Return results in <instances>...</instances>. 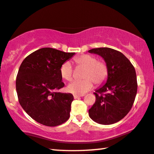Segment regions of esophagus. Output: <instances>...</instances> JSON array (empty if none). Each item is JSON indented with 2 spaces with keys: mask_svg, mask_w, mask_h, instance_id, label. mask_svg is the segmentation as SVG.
<instances>
[{
  "mask_svg": "<svg viewBox=\"0 0 154 154\" xmlns=\"http://www.w3.org/2000/svg\"><path fill=\"white\" fill-rule=\"evenodd\" d=\"M82 96H84V95H77V94H74V98H78L79 97H82Z\"/></svg>",
  "mask_w": 154,
  "mask_h": 154,
  "instance_id": "esophagus-1",
  "label": "esophagus"
}]
</instances>
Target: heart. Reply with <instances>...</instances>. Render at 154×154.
Returning a JSON list of instances; mask_svg holds the SVG:
<instances>
[{
	"label": "heart",
	"instance_id": "1",
	"mask_svg": "<svg viewBox=\"0 0 154 154\" xmlns=\"http://www.w3.org/2000/svg\"><path fill=\"white\" fill-rule=\"evenodd\" d=\"M77 67L85 68L83 80H75L67 86V91L72 94L82 95L94 87V82L100 85L105 82L108 77V66L105 61L98 60L96 56L83 54L74 58ZM60 73L63 79L67 82L73 77V69L70 63L65 62L61 65Z\"/></svg>",
	"mask_w": 154,
	"mask_h": 154
}]
</instances>
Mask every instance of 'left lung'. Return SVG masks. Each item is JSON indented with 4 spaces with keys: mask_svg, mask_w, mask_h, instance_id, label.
I'll return each mask as SVG.
<instances>
[{
    "mask_svg": "<svg viewBox=\"0 0 154 154\" xmlns=\"http://www.w3.org/2000/svg\"><path fill=\"white\" fill-rule=\"evenodd\" d=\"M101 56L108 66L105 85L96 90V101L89 110L94 121L111 125L120 121L130 112L137 91L136 72L130 61L120 51L110 48L89 51Z\"/></svg>",
    "mask_w": 154,
    "mask_h": 154,
    "instance_id": "8db88e82",
    "label": "left lung"
}]
</instances>
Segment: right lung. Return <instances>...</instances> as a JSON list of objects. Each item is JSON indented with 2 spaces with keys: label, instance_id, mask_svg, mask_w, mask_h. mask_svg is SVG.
I'll list each match as a JSON object with an SVG mask.
<instances>
[{
  "label": "right lung",
  "instance_id": "right-lung-1",
  "mask_svg": "<svg viewBox=\"0 0 154 154\" xmlns=\"http://www.w3.org/2000/svg\"><path fill=\"white\" fill-rule=\"evenodd\" d=\"M75 54L42 48L22 61L16 79L18 100L24 111L38 123L55 127L69 119L73 95L57 91L65 85L61 65Z\"/></svg>",
  "mask_w": 154,
  "mask_h": 154
}]
</instances>
